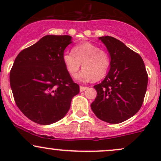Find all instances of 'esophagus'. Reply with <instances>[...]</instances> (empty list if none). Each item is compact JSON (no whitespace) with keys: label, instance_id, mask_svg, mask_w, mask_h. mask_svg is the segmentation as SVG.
I'll return each mask as SVG.
<instances>
[{"label":"esophagus","instance_id":"obj_1","mask_svg":"<svg viewBox=\"0 0 161 161\" xmlns=\"http://www.w3.org/2000/svg\"><path fill=\"white\" fill-rule=\"evenodd\" d=\"M79 88H80V92H84L85 90H86L87 88H88V87L82 86H81L80 87H79Z\"/></svg>","mask_w":161,"mask_h":161}]
</instances>
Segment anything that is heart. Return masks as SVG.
I'll return each mask as SVG.
<instances>
[{
  "mask_svg": "<svg viewBox=\"0 0 161 161\" xmlns=\"http://www.w3.org/2000/svg\"><path fill=\"white\" fill-rule=\"evenodd\" d=\"M62 60L66 71L72 77L77 75L82 64L83 70L79 75L81 80H101L107 75L110 65L108 53L90 42L75 45L72 52L63 53Z\"/></svg>",
  "mask_w": 161,
  "mask_h": 161,
  "instance_id": "b5f03b06",
  "label": "heart"
}]
</instances>
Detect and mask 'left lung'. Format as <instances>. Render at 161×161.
I'll use <instances>...</instances> for the list:
<instances>
[{"label": "left lung", "instance_id": "obj_1", "mask_svg": "<svg viewBox=\"0 0 161 161\" xmlns=\"http://www.w3.org/2000/svg\"><path fill=\"white\" fill-rule=\"evenodd\" d=\"M110 55V69L94 88L97 97L92 103L94 114L101 120L119 123L137 113L143 104L147 86V73L137 53L114 37L98 38Z\"/></svg>", "mask_w": 161, "mask_h": 161}]
</instances>
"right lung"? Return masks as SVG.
Listing matches in <instances>:
<instances>
[{
  "label": "right lung",
  "mask_w": 161,
  "mask_h": 161,
  "mask_svg": "<svg viewBox=\"0 0 161 161\" xmlns=\"http://www.w3.org/2000/svg\"><path fill=\"white\" fill-rule=\"evenodd\" d=\"M69 36H45L23 50L12 66L10 82L15 102L29 119L48 125L61 119L79 93L63 63Z\"/></svg>",
  "instance_id": "right-lung-1"
}]
</instances>
